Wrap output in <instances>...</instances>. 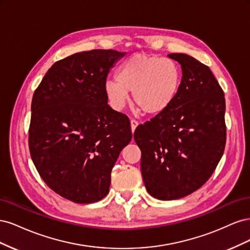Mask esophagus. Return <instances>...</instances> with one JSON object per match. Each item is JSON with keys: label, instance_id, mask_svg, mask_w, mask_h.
I'll list each match as a JSON object with an SVG mask.
<instances>
[{"label": "esophagus", "instance_id": "obj_1", "mask_svg": "<svg viewBox=\"0 0 250 250\" xmlns=\"http://www.w3.org/2000/svg\"><path fill=\"white\" fill-rule=\"evenodd\" d=\"M138 125H139V123H138L135 120H131V121H130V128H131V131H132V132L135 131V128L138 127Z\"/></svg>", "mask_w": 250, "mask_h": 250}]
</instances>
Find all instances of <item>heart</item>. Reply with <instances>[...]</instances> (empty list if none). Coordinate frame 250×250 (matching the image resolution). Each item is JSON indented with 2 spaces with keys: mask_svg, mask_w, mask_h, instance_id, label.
Returning a JSON list of instances; mask_svg holds the SVG:
<instances>
[{
  "mask_svg": "<svg viewBox=\"0 0 250 250\" xmlns=\"http://www.w3.org/2000/svg\"><path fill=\"white\" fill-rule=\"evenodd\" d=\"M181 72L172 59L134 54L120 66L117 80L104 83V94L110 106L122 110L132 92L133 103L147 115H158L176 99Z\"/></svg>",
  "mask_w": 250,
  "mask_h": 250,
  "instance_id": "heart-1",
  "label": "heart"
}]
</instances>
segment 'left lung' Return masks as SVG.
<instances>
[{
    "mask_svg": "<svg viewBox=\"0 0 250 250\" xmlns=\"http://www.w3.org/2000/svg\"><path fill=\"white\" fill-rule=\"evenodd\" d=\"M168 57L183 72L176 99L133 134L146 190L160 200L186 197L206 184L226 141L224 93L209 67L183 53Z\"/></svg>",
    "mask_w": 250,
    "mask_h": 250,
    "instance_id": "1",
    "label": "left lung"
}]
</instances>
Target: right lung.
Masks as SVG:
<instances>
[{
	"label": "right lung",
	"instance_id": "obj_1",
	"mask_svg": "<svg viewBox=\"0 0 250 250\" xmlns=\"http://www.w3.org/2000/svg\"><path fill=\"white\" fill-rule=\"evenodd\" d=\"M126 53L79 52L53 64L31 104L29 149L42 180L62 197L93 203L107 195L130 122L107 104L104 83Z\"/></svg>",
	"mask_w": 250,
	"mask_h": 250
}]
</instances>
